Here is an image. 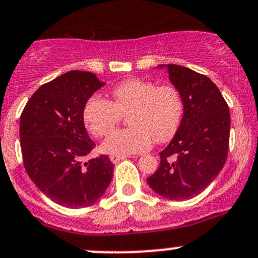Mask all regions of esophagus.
I'll return each mask as SVG.
<instances>
[{
  "label": "esophagus",
  "instance_id": "34e87169",
  "mask_svg": "<svg viewBox=\"0 0 258 258\" xmlns=\"http://www.w3.org/2000/svg\"><path fill=\"white\" fill-rule=\"evenodd\" d=\"M126 157H128V156H127V155H111V156H109V160H111L113 164H116V162L121 161V160L126 159Z\"/></svg>",
  "mask_w": 258,
  "mask_h": 258
}]
</instances>
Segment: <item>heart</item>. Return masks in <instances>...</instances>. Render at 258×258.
I'll use <instances>...</instances> for the list:
<instances>
[{
  "label": "heart",
  "mask_w": 258,
  "mask_h": 258,
  "mask_svg": "<svg viewBox=\"0 0 258 258\" xmlns=\"http://www.w3.org/2000/svg\"><path fill=\"white\" fill-rule=\"evenodd\" d=\"M112 102L94 96L83 109L87 130L96 137L108 135L122 114H128L130 127L117 130L102 144V151L111 155L139 154L149 150L152 139L166 142L174 137L182 118V101L169 86L131 78L112 89Z\"/></svg>",
  "instance_id": "1"
}]
</instances>
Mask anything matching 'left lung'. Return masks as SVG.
I'll list each match as a JSON object with an SVG mask.
<instances>
[{"label":"left lung","instance_id":"8db88e82","mask_svg":"<svg viewBox=\"0 0 258 258\" xmlns=\"http://www.w3.org/2000/svg\"><path fill=\"white\" fill-rule=\"evenodd\" d=\"M179 92L181 122L160 152V166L147 179L156 194L185 201L203 191L223 169L228 154L231 114L218 87L207 76L175 64H161Z\"/></svg>","mask_w":258,"mask_h":258}]
</instances>
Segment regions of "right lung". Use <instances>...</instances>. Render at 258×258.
<instances>
[{"label": "right lung", "mask_w": 258, "mask_h": 258, "mask_svg": "<svg viewBox=\"0 0 258 258\" xmlns=\"http://www.w3.org/2000/svg\"><path fill=\"white\" fill-rule=\"evenodd\" d=\"M104 84L91 72L71 71L42 84L20 117L26 172L42 194L62 207L92 206L113 177L107 155L83 160L96 146L84 127L83 109Z\"/></svg>", "instance_id": "add662e5"}]
</instances>
